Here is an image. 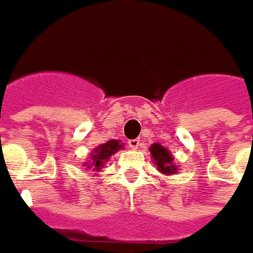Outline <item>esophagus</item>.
I'll return each mask as SVG.
<instances>
[{"label":"esophagus","instance_id":"esophagus-1","mask_svg":"<svg viewBox=\"0 0 253 253\" xmlns=\"http://www.w3.org/2000/svg\"><path fill=\"white\" fill-rule=\"evenodd\" d=\"M139 146V139H128V148L137 149Z\"/></svg>","mask_w":253,"mask_h":253}]
</instances>
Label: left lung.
<instances>
[{"instance_id": "1", "label": "left lung", "mask_w": 253, "mask_h": 253, "mask_svg": "<svg viewBox=\"0 0 253 253\" xmlns=\"http://www.w3.org/2000/svg\"><path fill=\"white\" fill-rule=\"evenodd\" d=\"M152 157L155 159V164H157V169H160L164 174H172L176 172V167L172 164L174 159L171 156V153L163 148L162 145L153 144L151 146Z\"/></svg>"}]
</instances>
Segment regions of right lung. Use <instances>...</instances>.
I'll return each instance as SVG.
<instances>
[{"mask_svg":"<svg viewBox=\"0 0 253 253\" xmlns=\"http://www.w3.org/2000/svg\"><path fill=\"white\" fill-rule=\"evenodd\" d=\"M121 148L122 145L118 141H115V139L100 145L98 148L94 149V153L91 155V162L89 164L86 163L87 169H96V171H100L102 166L105 164V162L109 159V156H112V153L119 151Z\"/></svg>","mask_w":253,"mask_h":253,"instance_id":"1","label":"right lung"}]
</instances>
